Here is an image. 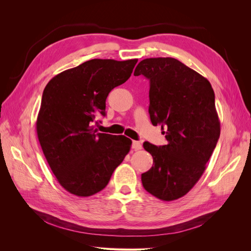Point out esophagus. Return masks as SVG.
<instances>
[{"mask_svg": "<svg viewBox=\"0 0 251 251\" xmlns=\"http://www.w3.org/2000/svg\"><path fill=\"white\" fill-rule=\"evenodd\" d=\"M142 148V146H141V143L139 142V141H133V143H132V149L133 150H135V151H138V150H140Z\"/></svg>", "mask_w": 251, "mask_h": 251, "instance_id": "34e87169", "label": "esophagus"}]
</instances>
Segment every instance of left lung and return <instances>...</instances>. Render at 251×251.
<instances>
[{"label":"left lung","mask_w":251,"mask_h":251,"mask_svg":"<svg viewBox=\"0 0 251 251\" xmlns=\"http://www.w3.org/2000/svg\"><path fill=\"white\" fill-rule=\"evenodd\" d=\"M135 76L150 80L151 124L165 128L168 144L143 148L153 166L141 175L147 192L163 201L186 195L201 178L220 137V121L210 82L176 58H146Z\"/></svg>","instance_id":"left-lung-1"}]
</instances>
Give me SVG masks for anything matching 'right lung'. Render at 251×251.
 <instances>
[{"instance_id": "right-lung-1", "label": "right lung", "mask_w": 251, "mask_h": 251, "mask_svg": "<svg viewBox=\"0 0 251 251\" xmlns=\"http://www.w3.org/2000/svg\"><path fill=\"white\" fill-rule=\"evenodd\" d=\"M138 59H91L53 77L44 89L36 119L43 153L59 184L78 197L103 189L130 151L124 135L97 133L93 123L105 115V100L123 85Z\"/></svg>"}]
</instances>
